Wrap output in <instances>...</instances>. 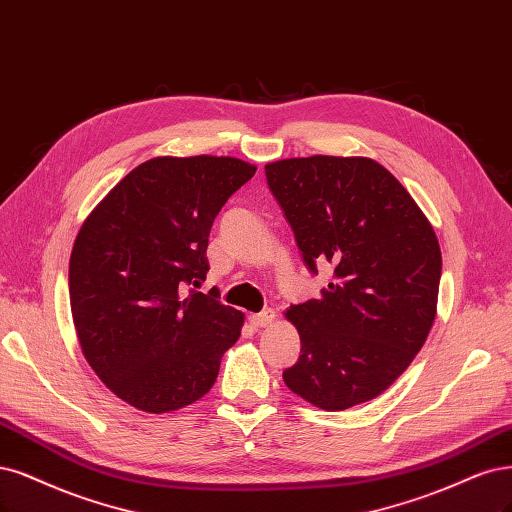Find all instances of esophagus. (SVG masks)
I'll return each instance as SVG.
<instances>
[{"mask_svg": "<svg viewBox=\"0 0 512 512\" xmlns=\"http://www.w3.org/2000/svg\"><path fill=\"white\" fill-rule=\"evenodd\" d=\"M248 320H250V324L254 328H264V326H269L275 320V313L271 309H267V311H260V313H252Z\"/></svg>", "mask_w": 512, "mask_h": 512, "instance_id": "34e87169", "label": "esophagus"}]
</instances>
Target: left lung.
Returning <instances> with one entry per match:
<instances>
[{"label":"left lung","instance_id":"8db88e82","mask_svg":"<svg viewBox=\"0 0 512 512\" xmlns=\"http://www.w3.org/2000/svg\"><path fill=\"white\" fill-rule=\"evenodd\" d=\"M320 296L290 305L301 356L284 370L294 394L326 411L373 400L417 356L434 324L443 258L430 222L370 158L309 156L264 167Z\"/></svg>","mask_w":512,"mask_h":512}]
</instances>
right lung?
<instances>
[{"label": "right lung", "mask_w": 512, "mask_h": 512, "mask_svg": "<svg viewBox=\"0 0 512 512\" xmlns=\"http://www.w3.org/2000/svg\"><path fill=\"white\" fill-rule=\"evenodd\" d=\"M231 156L152 158L93 211L69 258L82 354L131 407L167 413L203 398L239 339L243 313L207 294V239L220 209L254 178Z\"/></svg>", "instance_id": "obj_1"}]
</instances>
